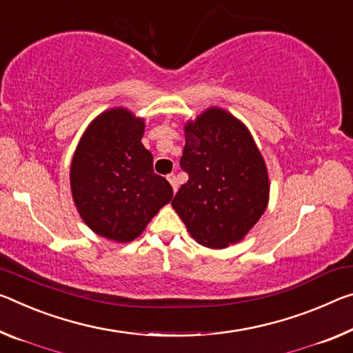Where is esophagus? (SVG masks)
Listing matches in <instances>:
<instances>
[{
  "label": "esophagus",
  "mask_w": 353,
  "mask_h": 353,
  "mask_svg": "<svg viewBox=\"0 0 353 353\" xmlns=\"http://www.w3.org/2000/svg\"><path fill=\"white\" fill-rule=\"evenodd\" d=\"M166 179H168V182L171 183V187H172V192H177V177H176V174H168L166 176Z\"/></svg>",
  "instance_id": "esophagus-1"
}]
</instances>
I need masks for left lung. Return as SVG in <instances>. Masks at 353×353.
<instances>
[{"label":"left lung","instance_id":"obj_1","mask_svg":"<svg viewBox=\"0 0 353 353\" xmlns=\"http://www.w3.org/2000/svg\"><path fill=\"white\" fill-rule=\"evenodd\" d=\"M181 168L188 181L171 205L204 247L240 242L265 212V161L248 128L228 111L212 106L188 122Z\"/></svg>","mask_w":353,"mask_h":353}]
</instances>
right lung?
<instances>
[{"label": "right lung", "mask_w": 353, "mask_h": 353, "mask_svg": "<svg viewBox=\"0 0 353 353\" xmlns=\"http://www.w3.org/2000/svg\"><path fill=\"white\" fill-rule=\"evenodd\" d=\"M144 121L125 108L97 116L78 143L70 188L78 214L99 236L132 242L172 198L143 146Z\"/></svg>", "instance_id": "add662e5"}]
</instances>
